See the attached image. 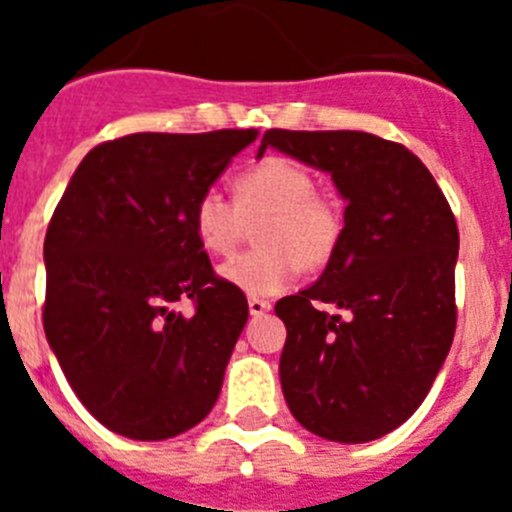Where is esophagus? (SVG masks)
Wrapping results in <instances>:
<instances>
[{
    "mask_svg": "<svg viewBox=\"0 0 512 512\" xmlns=\"http://www.w3.org/2000/svg\"><path fill=\"white\" fill-rule=\"evenodd\" d=\"M271 310V302L269 300H261V297H248V312H251L253 318H259L264 312Z\"/></svg>",
    "mask_w": 512,
    "mask_h": 512,
    "instance_id": "1",
    "label": "esophagus"
}]
</instances>
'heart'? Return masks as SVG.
Masks as SVG:
<instances>
[{
	"label": "heart",
	"mask_w": 512,
	"mask_h": 512,
	"mask_svg": "<svg viewBox=\"0 0 512 512\" xmlns=\"http://www.w3.org/2000/svg\"><path fill=\"white\" fill-rule=\"evenodd\" d=\"M318 182L302 164L269 156L243 171L235 200L210 187L192 207V228L212 256H230L256 225L261 248L220 266L225 284L246 295H277L295 282L300 266L318 271L333 261L343 241V210L336 200L315 192Z\"/></svg>",
	"instance_id": "obj_1"
}]
</instances>
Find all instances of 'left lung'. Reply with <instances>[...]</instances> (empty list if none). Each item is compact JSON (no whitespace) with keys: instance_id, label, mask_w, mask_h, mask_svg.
<instances>
[{"instance_id":"8db88e82","label":"left lung","mask_w":512,"mask_h":512,"mask_svg":"<svg viewBox=\"0 0 512 512\" xmlns=\"http://www.w3.org/2000/svg\"><path fill=\"white\" fill-rule=\"evenodd\" d=\"M266 148L328 171L348 202L333 261L274 307L287 325L284 400L320 438H382L420 408L454 341V212L423 161L379 135L266 130L259 158Z\"/></svg>"}]
</instances>
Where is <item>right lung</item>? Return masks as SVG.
Returning <instances> with one entry per match:
<instances>
[{"label": "right lung", "mask_w": 512, "mask_h": 512, "mask_svg": "<svg viewBox=\"0 0 512 512\" xmlns=\"http://www.w3.org/2000/svg\"><path fill=\"white\" fill-rule=\"evenodd\" d=\"M256 135L133 133L99 143L53 212L45 338L81 405L120 436H179L220 395L248 302L212 271L192 207ZM179 301L195 310L184 316Z\"/></svg>", "instance_id": "add662e5"}]
</instances>
